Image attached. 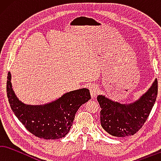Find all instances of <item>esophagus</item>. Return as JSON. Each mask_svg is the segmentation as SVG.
I'll list each match as a JSON object with an SVG mask.
<instances>
[{
    "mask_svg": "<svg viewBox=\"0 0 161 161\" xmlns=\"http://www.w3.org/2000/svg\"><path fill=\"white\" fill-rule=\"evenodd\" d=\"M89 90L90 92H91V97H95L98 93V92H99V87L97 85H95V84H92V85L89 87Z\"/></svg>",
    "mask_w": 161,
    "mask_h": 161,
    "instance_id": "34e87169",
    "label": "esophagus"
}]
</instances>
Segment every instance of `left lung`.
Listing matches in <instances>:
<instances>
[{"label":"left lung","instance_id":"1","mask_svg":"<svg viewBox=\"0 0 161 161\" xmlns=\"http://www.w3.org/2000/svg\"><path fill=\"white\" fill-rule=\"evenodd\" d=\"M158 80H155L148 91L136 102L121 104L103 95H98L101 108L100 123L105 131L112 136L126 137L136 133L147 120L156 102Z\"/></svg>","mask_w":161,"mask_h":161}]
</instances>
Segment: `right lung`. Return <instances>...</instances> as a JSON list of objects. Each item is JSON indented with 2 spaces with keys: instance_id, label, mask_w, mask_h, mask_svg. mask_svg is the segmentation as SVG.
<instances>
[{
  "instance_id": "obj_1",
  "label": "right lung",
  "mask_w": 161,
  "mask_h": 161,
  "mask_svg": "<svg viewBox=\"0 0 161 161\" xmlns=\"http://www.w3.org/2000/svg\"><path fill=\"white\" fill-rule=\"evenodd\" d=\"M7 96L15 116L30 133L44 139H58L69 133L79 108L91 99L88 89L70 91L44 105H28L14 92L11 74L8 73Z\"/></svg>"
}]
</instances>
